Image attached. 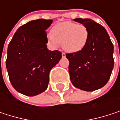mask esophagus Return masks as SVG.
Instances as JSON below:
<instances>
[{"label":"esophagus","mask_w":120,"mask_h":120,"mask_svg":"<svg viewBox=\"0 0 120 120\" xmlns=\"http://www.w3.org/2000/svg\"><path fill=\"white\" fill-rule=\"evenodd\" d=\"M65 56H66V54L64 53H62V58H65Z\"/></svg>","instance_id":"obj_1"}]
</instances>
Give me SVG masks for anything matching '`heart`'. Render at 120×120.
I'll use <instances>...</instances> for the list:
<instances>
[{
	"label": "heart",
	"mask_w": 120,
	"mask_h": 120,
	"mask_svg": "<svg viewBox=\"0 0 120 120\" xmlns=\"http://www.w3.org/2000/svg\"><path fill=\"white\" fill-rule=\"evenodd\" d=\"M89 37V30L84 25L64 21L53 27L51 33L47 34V39L49 44L53 47L62 44L66 51L76 53L85 48Z\"/></svg>",
	"instance_id": "1"
}]
</instances>
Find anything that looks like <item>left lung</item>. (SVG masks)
<instances>
[{"label": "left lung", "mask_w": 120, "mask_h": 120, "mask_svg": "<svg viewBox=\"0 0 120 120\" xmlns=\"http://www.w3.org/2000/svg\"><path fill=\"white\" fill-rule=\"evenodd\" d=\"M89 30V40L83 49L67 53L69 73L73 85L91 92L100 89L108 81L113 67V44L106 30L90 19H75Z\"/></svg>", "instance_id": "left-lung-1"}]
</instances>
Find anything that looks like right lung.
<instances>
[{
  "instance_id": "add662e5",
  "label": "right lung",
  "mask_w": 120,
  "mask_h": 120,
  "mask_svg": "<svg viewBox=\"0 0 120 120\" xmlns=\"http://www.w3.org/2000/svg\"><path fill=\"white\" fill-rule=\"evenodd\" d=\"M53 20L37 19L18 28L8 48L6 67L13 87L33 97L44 92L49 72L62 58V53L49 51L46 30Z\"/></svg>"
}]
</instances>
